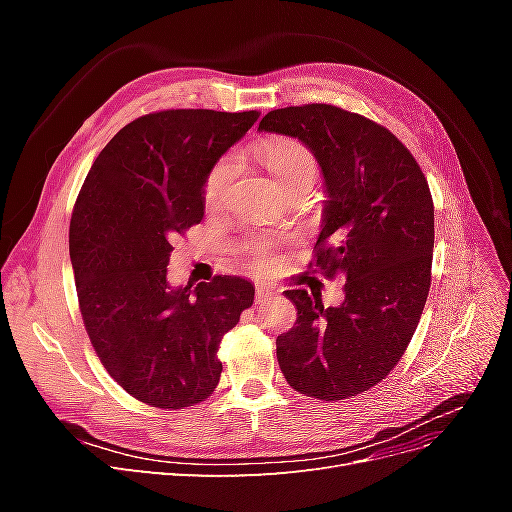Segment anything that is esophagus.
<instances>
[{
    "instance_id": "esophagus-1",
    "label": "esophagus",
    "mask_w": 512,
    "mask_h": 512,
    "mask_svg": "<svg viewBox=\"0 0 512 512\" xmlns=\"http://www.w3.org/2000/svg\"><path fill=\"white\" fill-rule=\"evenodd\" d=\"M273 294H275V290H273L271 286H267V284H260V286H256V301H258V303L271 299Z\"/></svg>"
}]
</instances>
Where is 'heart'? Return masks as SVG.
<instances>
[{"instance_id":"obj_1","label":"heart","mask_w":512,"mask_h":512,"mask_svg":"<svg viewBox=\"0 0 512 512\" xmlns=\"http://www.w3.org/2000/svg\"><path fill=\"white\" fill-rule=\"evenodd\" d=\"M254 158L269 170L277 190H286L297 183H314L318 177V162L314 153L292 138H267L252 149ZM237 175V160L232 156L222 158L205 179V205L218 209Z\"/></svg>"}]
</instances>
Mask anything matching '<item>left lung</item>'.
<instances>
[{
	"mask_svg": "<svg viewBox=\"0 0 512 512\" xmlns=\"http://www.w3.org/2000/svg\"><path fill=\"white\" fill-rule=\"evenodd\" d=\"M258 130L312 149L329 200L309 267L346 282L339 307L284 292L297 322L277 337V361L294 391L354 397L391 374L421 320L433 258L427 179L391 130L333 104L277 108Z\"/></svg>",
	"mask_w": 512,
	"mask_h": 512,
	"instance_id": "8db88e82",
	"label": "left lung"
}]
</instances>
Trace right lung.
<instances>
[{
  "mask_svg": "<svg viewBox=\"0 0 512 512\" xmlns=\"http://www.w3.org/2000/svg\"><path fill=\"white\" fill-rule=\"evenodd\" d=\"M258 111L170 108L123 126L91 164L70 220V258L89 342L111 378L153 408L205 401L220 382L222 337L254 286L215 275L170 288L177 235L205 215V179Z\"/></svg>",
  "mask_w": 512,
  "mask_h": 512,
  "instance_id": "right-lung-1",
  "label": "right lung"
}]
</instances>
